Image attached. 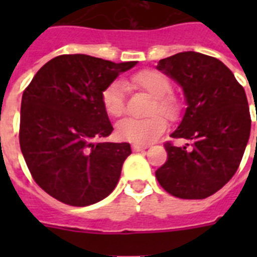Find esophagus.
Masks as SVG:
<instances>
[{
  "label": "esophagus",
  "instance_id": "1",
  "mask_svg": "<svg viewBox=\"0 0 257 257\" xmlns=\"http://www.w3.org/2000/svg\"><path fill=\"white\" fill-rule=\"evenodd\" d=\"M132 149H133V151H135V152H143V151H145V149H148V147H147V145L133 144L132 145Z\"/></svg>",
  "mask_w": 257,
  "mask_h": 257
}]
</instances>
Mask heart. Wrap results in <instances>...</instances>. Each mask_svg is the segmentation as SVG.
Segmentation results:
<instances>
[{"mask_svg":"<svg viewBox=\"0 0 257 257\" xmlns=\"http://www.w3.org/2000/svg\"><path fill=\"white\" fill-rule=\"evenodd\" d=\"M131 84L155 97L149 113L161 112L167 118H175L179 114V102L171 94L173 84L167 74L153 69L141 70L133 76ZM101 101L109 116L120 117L125 112L124 84L120 80L110 82L101 94ZM161 115H153L147 118H124L117 124V135L122 140L135 144H149L167 128V121Z\"/></svg>","mask_w":257,"mask_h":257,"instance_id":"1","label":"heart"}]
</instances>
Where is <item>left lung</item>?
I'll return each instance as SVG.
<instances>
[{"instance_id":"1","label":"left lung","mask_w":257,"mask_h":257,"mask_svg":"<svg viewBox=\"0 0 257 257\" xmlns=\"http://www.w3.org/2000/svg\"><path fill=\"white\" fill-rule=\"evenodd\" d=\"M157 69L183 88L187 109L173 139L165 143L168 159L156 171L157 181L180 199H205L232 179L251 133L244 88L215 57L183 52L163 58Z\"/></svg>"}]
</instances>
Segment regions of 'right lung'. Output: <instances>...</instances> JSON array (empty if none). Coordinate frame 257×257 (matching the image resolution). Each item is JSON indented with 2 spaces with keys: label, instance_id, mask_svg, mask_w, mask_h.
<instances>
[{
  "label": "right lung",
  "instance_id": "right-lung-1",
  "mask_svg": "<svg viewBox=\"0 0 257 257\" xmlns=\"http://www.w3.org/2000/svg\"><path fill=\"white\" fill-rule=\"evenodd\" d=\"M86 54H62L38 70L24 90L20 147L34 181L58 201L86 207L118 183L128 143H105L113 131L104 89L136 65Z\"/></svg>",
  "mask_w": 257,
  "mask_h": 257
}]
</instances>
